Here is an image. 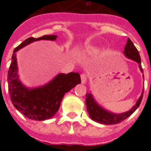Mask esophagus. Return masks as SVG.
I'll return each instance as SVG.
<instances>
[{"instance_id": "34e87169", "label": "esophagus", "mask_w": 151, "mask_h": 151, "mask_svg": "<svg viewBox=\"0 0 151 151\" xmlns=\"http://www.w3.org/2000/svg\"><path fill=\"white\" fill-rule=\"evenodd\" d=\"M81 83L82 84H85L86 81H87V75H86V73H82L81 75Z\"/></svg>"}]
</instances>
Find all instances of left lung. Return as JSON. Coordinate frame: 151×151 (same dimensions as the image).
I'll list each match as a JSON object with an SVG mask.
<instances>
[{
	"label": "left lung",
	"instance_id": "left-lung-1",
	"mask_svg": "<svg viewBox=\"0 0 151 151\" xmlns=\"http://www.w3.org/2000/svg\"><path fill=\"white\" fill-rule=\"evenodd\" d=\"M124 54L125 55L127 58L138 63L139 67L140 69V70L143 72L142 66H141V59L139 53L133 45L132 41L129 38L128 39L126 45L124 47ZM143 78H144V76H143ZM143 91L140 97L139 98L138 101L136 102V105H134L132 108H131L129 111L122 113V114H114V113L105 110L104 108L101 107L96 102L91 93H86L85 103H86L87 110L89 114V117L93 121L103 124H115L123 122L124 120L126 119L127 117H129L130 115L132 114L136 111L143 99Z\"/></svg>",
	"mask_w": 151,
	"mask_h": 151
}]
</instances>
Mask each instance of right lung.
<instances>
[{"label":"right lung","instance_id":"add662e5","mask_svg":"<svg viewBox=\"0 0 151 151\" xmlns=\"http://www.w3.org/2000/svg\"><path fill=\"white\" fill-rule=\"evenodd\" d=\"M56 37V35H45L38 38L29 37L13 52L8 72V92L14 106L29 119L45 121L52 118L59 109L65 93L81 83L80 74L74 72L59 73L45 85L34 88H27L19 79L15 52L34 41H55Z\"/></svg>","mask_w":151,"mask_h":151}]
</instances>
